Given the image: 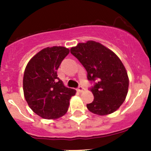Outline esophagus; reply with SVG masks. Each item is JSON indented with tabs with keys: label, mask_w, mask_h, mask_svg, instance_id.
<instances>
[{
	"label": "esophagus",
	"mask_w": 151,
	"mask_h": 151,
	"mask_svg": "<svg viewBox=\"0 0 151 151\" xmlns=\"http://www.w3.org/2000/svg\"><path fill=\"white\" fill-rule=\"evenodd\" d=\"M85 90V88L83 86H79L78 88H77V91L80 93H82Z\"/></svg>",
	"instance_id": "esophagus-1"
}]
</instances>
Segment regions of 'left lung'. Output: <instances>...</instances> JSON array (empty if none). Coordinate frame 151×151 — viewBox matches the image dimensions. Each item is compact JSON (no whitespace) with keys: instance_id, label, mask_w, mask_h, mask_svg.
<instances>
[{"instance_id":"left-lung-1","label":"left lung","mask_w":151,"mask_h":151,"mask_svg":"<svg viewBox=\"0 0 151 151\" xmlns=\"http://www.w3.org/2000/svg\"><path fill=\"white\" fill-rule=\"evenodd\" d=\"M70 51L86 69L88 80L94 83L90 88L94 99L87 108L99 115L116 111L126 99L129 88L127 72L119 58L94 41L79 43Z\"/></svg>"}]
</instances>
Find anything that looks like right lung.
I'll return each mask as SVG.
<instances>
[{"label": "right lung", "mask_w": 151, "mask_h": 151, "mask_svg": "<svg viewBox=\"0 0 151 151\" xmlns=\"http://www.w3.org/2000/svg\"><path fill=\"white\" fill-rule=\"evenodd\" d=\"M69 50L47 47L33 56L25 69L23 91L30 109L40 117L56 119L66 113L74 89L66 88L58 77L57 70Z\"/></svg>", "instance_id": "1"}]
</instances>
